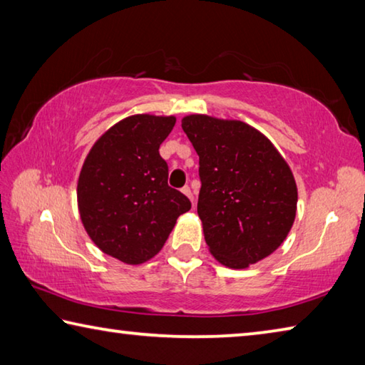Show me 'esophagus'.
Masks as SVG:
<instances>
[{"mask_svg": "<svg viewBox=\"0 0 365 365\" xmlns=\"http://www.w3.org/2000/svg\"><path fill=\"white\" fill-rule=\"evenodd\" d=\"M181 192L184 194V195H187L189 197V200L190 202H195V195H194V192H192V190H190V187L189 186H184L182 189H181Z\"/></svg>", "mask_w": 365, "mask_h": 365, "instance_id": "esophagus-1", "label": "esophagus"}]
</instances>
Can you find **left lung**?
I'll list each match as a JSON object with an SVG mask.
<instances>
[{
	"mask_svg": "<svg viewBox=\"0 0 365 365\" xmlns=\"http://www.w3.org/2000/svg\"><path fill=\"white\" fill-rule=\"evenodd\" d=\"M181 126L199 155L197 213L210 252L232 269L269 257L295 221L298 190L290 166L244 121L187 115Z\"/></svg>",
	"mask_w": 365,
	"mask_h": 365,
	"instance_id": "left-lung-1",
	"label": "left lung"
}]
</instances>
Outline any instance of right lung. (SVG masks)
Wrapping results in <instances>:
<instances>
[{"label": "right lung", "mask_w": 365, "mask_h": 365, "mask_svg": "<svg viewBox=\"0 0 365 365\" xmlns=\"http://www.w3.org/2000/svg\"><path fill=\"white\" fill-rule=\"evenodd\" d=\"M175 117L131 115L96 140L78 178V210L91 240L106 255L140 264L162 250L190 202L168 186L160 144Z\"/></svg>", "instance_id": "right-lung-1"}]
</instances>
